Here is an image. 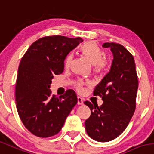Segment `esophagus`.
Returning a JSON list of instances; mask_svg holds the SVG:
<instances>
[{
    "instance_id": "obj_1",
    "label": "esophagus",
    "mask_w": 154,
    "mask_h": 154,
    "mask_svg": "<svg viewBox=\"0 0 154 154\" xmlns=\"http://www.w3.org/2000/svg\"><path fill=\"white\" fill-rule=\"evenodd\" d=\"M77 101H78V102H77V104H78V105H82L83 102H84V99L79 96L77 97Z\"/></svg>"
}]
</instances>
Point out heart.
<instances>
[{"instance_id": "obj_1", "label": "heart", "mask_w": 154, "mask_h": 154, "mask_svg": "<svg viewBox=\"0 0 154 154\" xmlns=\"http://www.w3.org/2000/svg\"><path fill=\"white\" fill-rule=\"evenodd\" d=\"M80 52L93 65V70L95 72H103L108 66V60L104 57L105 53L94 42L88 41L85 43L80 47ZM72 59L73 56L72 54L67 56L66 60V66L67 67L71 65ZM77 88L81 91V83L77 84Z\"/></svg>"}]
</instances>
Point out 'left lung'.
Returning <instances> with one entry per match:
<instances>
[{"mask_svg": "<svg viewBox=\"0 0 154 154\" xmlns=\"http://www.w3.org/2000/svg\"><path fill=\"white\" fill-rule=\"evenodd\" d=\"M113 53L110 72L95 87L93 94L103 101L101 106L85 101L91 115L85 125L88 136L98 142H108L118 137L128 127L136 108L138 79L134 59L122 45L105 43Z\"/></svg>", "mask_w": 154, "mask_h": 154, "instance_id": "8db88e82", "label": "left lung"}]
</instances>
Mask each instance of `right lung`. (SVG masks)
Masks as SVG:
<instances>
[{
    "mask_svg": "<svg viewBox=\"0 0 154 154\" xmlns=\"http://www.w3.org/2000/svg\"><path fill=\"white\" fill-rule=\"evenodd\" d=\"M82 41L80 37L44 36L21 59L15 90L17 109L23 125L35 136L57 134L77 104L72 89L57 98L49 88L53 75L63 73L66 56Z\"/></svg>",
    "mask_w": 154,
    "mask_h": 154,
    "instance_id": "1",
    "label": "right lung"
}]
</instances>
